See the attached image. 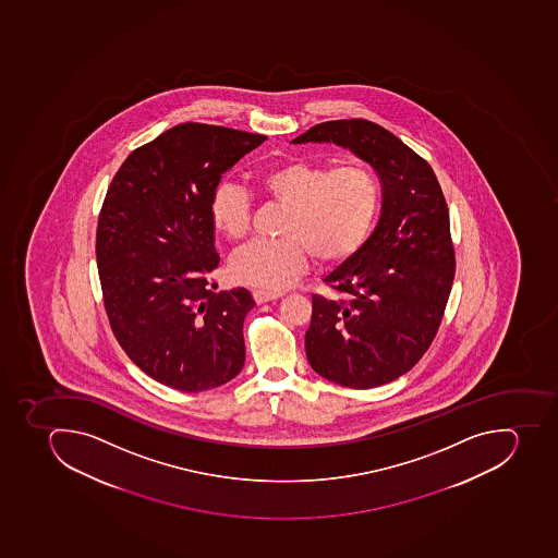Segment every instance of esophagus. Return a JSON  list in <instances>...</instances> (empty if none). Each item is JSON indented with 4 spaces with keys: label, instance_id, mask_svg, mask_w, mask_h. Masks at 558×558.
I'll return each instance as SVG.
<instances>
[{
    "label": "esophagus",
    "instance_id": "obj_1",
    "mask_svg": "<svg viewBox=\"0 0 558 558\" xmlns=\"http://www.w3.org/2000/svg\"><path fill=\"white\" fill-rule=\"evenodd\" d=\"M254 300H256V304H265V302H270V300L279 299L282 296L281 293H274V291H263L256 290L253 293Z\"/></svg>",
    "mask_w": 558,
    "mask_h": 558
}]
</instances>
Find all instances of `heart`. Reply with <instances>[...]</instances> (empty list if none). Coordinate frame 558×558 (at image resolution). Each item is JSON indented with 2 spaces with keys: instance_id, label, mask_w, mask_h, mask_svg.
I'll use <instances>...</instances> for the list:
<instances>
[{
  "instance_id": "1",
  "label": "heart",
  "mask_w": 558,
  "mask_h": 558,
  "mask_svg": "<svg viewBox=\"0 0 558 558\" xmlns=\"http://www.w3.org/2000/svg\"><path fill=\"white\" fill-rule=\"evenodd\" d=\"M270 202L284 205L281 239L253 240L231 256L234 281L263 290H284L310 265L352 258L378 219L381 191L361 166L330 169L310 160H284L256 174ZM211 226L226 239H244L253 225V196L234 183H220L210 199Z\"/></svg>"
}]
</instances>
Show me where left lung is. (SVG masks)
Segmentation results:
<instances>
[{
    "label": "left lung",
    "mask_w": 558,
    "mask_h": 558,
    "mask_svg": "<svg viewBox=\"0 0 558 558\" xmlns=\"http://www.w3.org/2000/svg\"><path fill=\"white\" fill-rule=\"evenodd\" d=\"M350 148L384 187L375 233L325 279L339 299L313 295L307 361L319 376L373 389L412 369L436 338L454 281L449 208L426 159L364 118L311 126L293 143Z\"/></svg>",
    "instance_id": "8db88e82"
}]
</instances>
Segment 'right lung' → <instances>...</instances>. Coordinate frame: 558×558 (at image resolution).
I'll return each mask as SVG.
<instances>
[{"mask_svg": "<svg viewBox=\"0 0 558 558\" xmlns=\"http://www.w3.org/2000/svg\"><path fill=\"white\" fill-rule=\"evenodd\" d=\"M267 137L187 122L126 157L104 197L97 267L104 307L123 352L182 392L214 389L245 362L244 288L214 293L210 220L220 177Z\"/></svg>", "mask_w": 558, "mask_h": 558, "instance_id": "add662e5", "label": "right lung"}]
</instances>
